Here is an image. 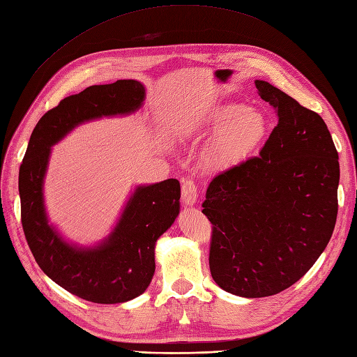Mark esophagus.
<instances>
[{"label":"esophagus","instance_id":"1","mask_svg":"<svg viewBox=\"0 0 357 357\" xmlns=\"http://www.w3.org/2000/svg\"><path fill=\"white\" fill-rule=\"evenodd\" d=\"M181 191H182V200L187 205H193L197 199V185L193 179L185 178L181 182Z\"/></svg>","mask_w":357,"mask_h":357}]
</instances>
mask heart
I'll use <instances>...</instances> for the list:
<instances>
[{
  "instance_id": "heart-1",
  "label": "heart",
  "mask_w": 357,
  "mask_h": 357,
  "mask_svg": "<svg viewBox=\"0 0 357 357\" xmlns=\"http://www.w3.org/2000/svg\"><path fill=\"white\" fill-rule=\"evenodd\" d=\"M197 130L202 134L217 132L209 149V160L215 167H227L258 148L266 139L268 122L258 109L225 102L200 116Z\"/></svg>"
}]
</instances>
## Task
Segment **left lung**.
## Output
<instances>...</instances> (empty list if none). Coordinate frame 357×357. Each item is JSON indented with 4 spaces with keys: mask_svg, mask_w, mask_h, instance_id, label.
<instances>
[{
    "mask_svg": "<svg viewBox=\"0 0 357 357\" xmlns=\"http://www.w3.org/2000/svg\"><path fill=\"white\" fill-rule=\"evenodd\" d=\"M278 113L258 157L209 182L202 213L213 225L209 270L235 296L268 297L303 278L337 215L340 162L327 125L267 81H255Z\"/></svg>",
    "mask_w": 357,
    "mask_h": 357,
    "instance_id": "left-lung-1",
    "label": "left lung"
}]
</instances>
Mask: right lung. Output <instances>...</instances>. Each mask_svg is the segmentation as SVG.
<instances>
[{
    "mask_svg": "<svg viewBox=\"0 0 357 357\" xmlns=\"http://www.w3.org/2000/svg\"><path fill=\"white\" fill-rule=\"evenodd\" d=\"M143 99L144 87L135 79L90 86L61 99L36 125L20 169L21 222L36 262L57 285L93 303H123L149 287L155 243L179 213V181L139 187L112 235L95 249H77L48 225L42 193L45 172L51 146L77 125L100 116L132 113Z\"/></svg>",
    "mask_w": 357,
    "mask_h": 357,
    "instance_id": "obj_1",
    "label": "right lung"
}]
</instances>
